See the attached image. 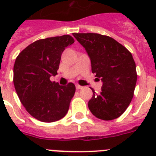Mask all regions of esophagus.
<instances>
[{"label": "esophagus", "instance_id": "obj_1", "mask_svg": "<svg viewBox=\"0 0 156 156\" xmlns=\"http://www.w3.org/2000/svg\"><path fill=\"white\" fill-rule=\"evenodd\" d=\"M76 88L77 90H80V89H82L83 87L80 86V85H79V84H76Z\"/></svg>", "mask_w": 156, "mask_h": 156}]
</instances>
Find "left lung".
<instances>
[{
  "mask_svg": "<svg viewBox=\"0 0 156 156\" xmlns=\"http://www.w3.org/2000/svg\"><path fill=\"white\" fill-rule=\"evenodd\" d=\"M85 48L91 70L102 81L101 91L88 101L94 116L112 120L120 116L133 98L137 83L136 65L131 53L112 37L98 34H73Z\"/></svg>",
  "mask_w": 156,
  "mask_h": 156,
  "instance_id": "obj_1",
  "label": "left lung"
}]
</instances>
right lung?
I'll return each instance as SVG.
<instances>
[{
	"mask_svg": "<svg viewBox=\"0 0 156 156\" xmlns=\"http://www.w3.org/2000/svg\"><path fill=\"white\" fill-rule=\"evenodd\" d=\"M73 43L69 35L48 37L32 43L16 58L13 69L16 93L27 111L41 122L59 120L69 108L75 85L60 86L50 77L57 74L62 54Z\"/></svg>",
	"mask_w": 156,
	"mask_h": 156,
	"instance_id": "right-lung-1",
	"label": "right lung"
}]
</instances>
